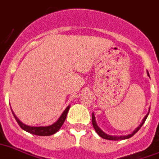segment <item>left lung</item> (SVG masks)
<instances>
[{"instance_id":"left-lung-1","label":"left lung","mask_w":159,"mask_h":159,"mask_svg":"<svg viewBox=\"0 0 159 159\" xmlns=\"http://www.w3.org/2000/svg\"><path fill=\"white\" fill-rule=\"evenodd\" d=\"M148 75L150 77V75H149V73L148 72ZM149 111H150V109H149ZM148 114H149V113L145 116V118L143 119V120H142V122H141V124L140 125L137 127V128L135 129L134 131L132 132L131 134H129V135H107V134H106L105 132H103L102 129H101L99 127H98V125H97V122H96V118H95V115H94V113H92V125H93V127L94 129H95V130L97 131V133L98 134V135H100L102 138L103 139H106V140H110V141H119V140H125V139H129L130 138L131 136H133V135H135L136 132L138 131L139 129H141V127L142 125H143V124H144V122L146 121V119H147V118H148Z\"/></svg>"}]
</instances>
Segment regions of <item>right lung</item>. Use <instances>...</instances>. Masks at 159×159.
<instances>
[{"mask_svg": "<svg viewBox=\"0 0 159 159\" xmlns=\"http://www.w3.org/2000/svg\"><path fill=\"white\" fill-rule=\"evenodd\" d=\"M69 107L70 106H68L66 107V109L64 110V112L62 113V115L60 116L57 121L52 125H51L49 126H39V127H34V126H30L25 125L24 123H22L19 120V119L17 118V116L15 115L14 113L12 112V114L14 116L16 121L18 122V124L19 125L21 128L23 129L25 131L29 132L30 134H33V135H41V136H47V135H52L53 134H55L56 132H57L59 130V129L62 127V125H63V123L65 121L66 117H67V114H68V110H69Z\"/></svg>", "mask_w": 159, "mask_h": 159, "instance_id": "right-lung-1", "label": "right lung"}]
</instances>
